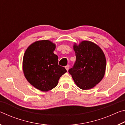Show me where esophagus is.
<instances>
[{"mask_svg": "<svg viewBox=\"0 0 125 125\" xmlns=\"http://www.w3.org/2000/svg\"><path fill=\"white\" fill-rule=\"evenodd\" d=\"M65 69H66V70L68 71V69H69V65H67L65 67Z\"/></svg>", "mask_w": 125, "mask_h": 125, "instance_id": "obj_1", "label": "esophagus"}]
</instances>
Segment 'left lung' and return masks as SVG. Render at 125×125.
Masks as SVG:
<instances>
[{
	"label": "left lung",
	"mask_w": 125,
	"mask_h": 125,
	"mask_svg": "<svg viewBox=\"0 0 125 125\" xmlns=\"http://www.w3.org/2000/svg\"><path fill=\"white\" fill-rule=\"evenodd\" d=\"M73 48L76 61L69 73L79 88H93L104 76L106 65L105 54L98 45L88 41H82L78 46L75 44Z\"/></svg>",
	"instance_id": "8db88e82"
}]
</instances>
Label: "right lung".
Here are the masks:
<instances>
[{"label": "right lung", "instance_id": "obj_1", "mask_svg": "<svg viewBox=\"0 0 125 125\" xmlns=\"http://www.w3.org/2000/svg\"><path fill=\"white\" fill-rule=\"evenodd\" d=\"M56 48L49 40L34 42L27 48L23 57V71L25 78L36 88L47 92L56 87L58 80L67 71L58 65Z\"/></svg>", "mask_w": 125, "mask_h": 125}]
</instances>
